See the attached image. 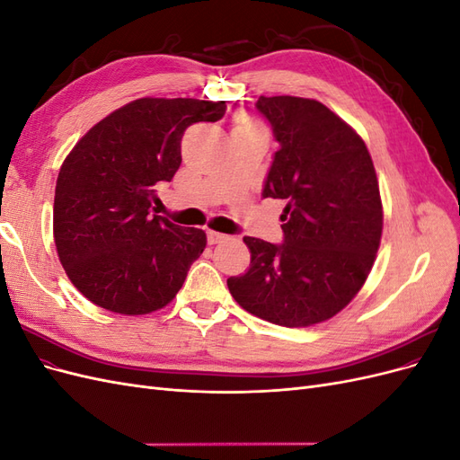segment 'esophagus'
<instances>
[{"mask_svg":"<svg viewBox=\"0 0 460 460\" xmlns=\"http://www.w3.org/2000/svg\"><path fill=\"white\" fill-rule=\"evenodd\" d=\"M207 240H208V243L215 245V243H222V242H226V240H228V235H226V234H220V232L207 230Z\"/></svg>","mask_w":460,"mask_h":460,"instance_id":"1","label":"esophagus"}]
</instances>
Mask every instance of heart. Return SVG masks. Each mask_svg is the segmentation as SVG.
Returning <instances> with one entry per match:
<instances>
[{
    "mask_svg": "<svg viewBox=\"0 0 460 460\" xmlns=\"http://www.w3.org/2000/svg\"><path fill=\"white\" fill-rule=\"evenodd\" d=\"M235 128H259L257 124L253 122V120H249V119H242L240 122H238V127Z\"/></svg>",
    "mask_w": 460,
    "mask_h": 460,
    "instance_id": "b5f03b06",
    "label": "heart"
}]
</instances>
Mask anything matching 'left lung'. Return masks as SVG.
<instances>
[{
    "label": "left lung",
    "mask_w": 460,
    "mask_h": 460,
    "mask_svg": "<svg viewBox=\"0 0 460 460\" xmlns=\"http://www.w3.org/2000/svg\"><path fill=\"white\" fill-rule=\"evenodd\" d=\"M278 151L262 198L284 199V243L245 235L252 264L228 278L242 307L278 326L338 314L363 288L382 238V199L370 153L349 124L316 100L261 95Z\"/></svg>",
    "instance_id": "obj_1"
}]
</instances>
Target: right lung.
I'll return each mask as SVG.
<instances>
[{
	"mask_svg": "<svg viewBox=\"0 0 460 460\" xmlns=\"http://www.w3.org/2000/svg\"><path fill=\"white\" fill-rule=\"evenodd\" d=\"M225 113V102L142 97L68 153L55 186L53 238L66 276L97 307L147 314L182 288L207 235L151 215L155 191L182 163L186 128Z\"/></svg>",
	"mask_w": 460,
	"mask_h": 460,
	"instance_id": "obj_1",
	"label": "right lung"
}]
</instances>
